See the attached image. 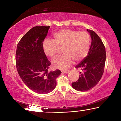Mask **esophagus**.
I'll return each instance as SVG.
<instances>
[{
    "label": "esophagus",
    "instance_id": "obj_1",
    "mask_svg": "<svg viewBox=\"0 0 121 121\" xmlns=\"http://www.w3.org/2000/svg\"><path fill=\"white\" fill-rule=\"evenodd\" d=\"M69 72V70H62V73H67Z\"/></svg>",
    "mask_w": 121,
    "mask_h": 121
}]
</instances>
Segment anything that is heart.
I'll return each mask as SVG.
<instances>
[{"instance_id":"obj_1","label":"heart","mask_w":121,"mask_h":121,"mask_svg":"<svg viewBox=\"0 0 121 121\" xmlns=\"http://www.w3.org/2000/svg\"><path fill=\"white\" fill-rule=\"evenodd\" d=\"M90 42V35L85 31L63 29L54 34L52 40H44L43 50L46 56L52 58L56 56L58 48H62L63 54L52 60V65L64 69L71 65L73 60L79 61L87 55Z\"/></svg>"}]
</instances>
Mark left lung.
Masks as SVG:
<instances>
[{"mask_svg": "<svg viewBox=\"0 0 121 121\" xmlns=\"http://www.w3.org/2000/svg\"><path fill=\"white\" fill-rule=\"evenodd\" d=\"M87 31L91 38V47L87 56L76 66L81 72L78 81L72 84L74 89L80 91L90 90L98 84L103 74L106 61L103 42L94 31L88 29Z\"/></svg>", "mask_w": 121, "mask_h": 121, "instance_id": "1", "label": "left lung"}]
</instances>
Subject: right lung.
I'll list each match as a JSON object with an SVG mask.
<instances>
[{"label": "right lung", "instance_id": "right-lung-1", "mask_svg": "<svg viewBox=\"0 0 121 121\" xmlns=\"http://www.w3.org/2000/svg\"><path fill=\"white\" fill-rule=\"evenodd\" d=\"M50 26H36L29 30L17 46L16 65L18 74L27 87L40 94H48L56 86L61 72H49L50 61L43 50V43Z\"/></svg>", "mask_w": 121, "mask_h": 121}]
</instances>
